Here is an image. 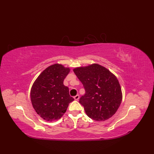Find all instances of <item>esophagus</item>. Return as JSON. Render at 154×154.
I'll return each mask as SVG.
<instances>
[{
  "label": "esophagus",
  "instance_id": "34e87169",
  "mask_svg": "<svg viewBox=\"0 0 154 154\" xmlns=\"http://www.w3.org/2000/svg\"><path fill=\"white\" fill-rule=\"evenodd\" d=\"M74 100H75L78 101L79 100V98H80V96H79L78 94H77L76 96H75L74 97Z\"/></svg>",
  "mask_w": 154,
  "mask_h": 154
}]
</instances>
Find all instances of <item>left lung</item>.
I'll use <instances>...</instances> for the list:
<instances>
[{
    "instance_id": "left-lung-1",
    "label": "left lung",
    "mask_w": 154,
    "mask_h": 154,
    "mask_svg": "<svg viewBox=\"0 0 154 154\" xmlns=\"http://www.w3.org/2000/svg\"><path fill=\"white\" fill-rule=\"evenodd\" d=\"M84 87L85 94L79 102L87 115L97 122L111 118L122 101V92L118 80L105 67L94 63L74 69Z\"/></svg>"
}]
</instances>
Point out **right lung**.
<instances>
[{
	"instance_id": "1",
	"label": "right lung",
	"mask_w": 154,
	"mask_h": 154,
	"mask_svg": "<svg viewBox=\"0 0 154 154\" xmlns=\"http://www.w3.org/2000/svg\"><path fill=\"white\" fill-rule=\"evenodd\" d=\"M69 68L52 65L37 78L31 89V100L34 109L42 118L52 122L62 117L69 104L74 100L63 80Z\"/></svg>"
}]
</instances>
